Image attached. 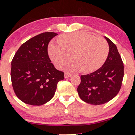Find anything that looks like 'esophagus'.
Here are the masks:
<instances>
[{"mask_svg":"<svg viewBox=\"0 0 135 135\" xmlns=\"http://www.w3.org/2000/svg\"><path fill=\"white\" fill-rule=\"evenodd\" d=\"M71 75V73H70L69 72H67V71H65L64 73V76L65 78H69V77H70Z\"/></svg>","mask_w":135,"mask_h":135,"instance_id":"esophagus-1","label":"esophagus"}]
</instances>
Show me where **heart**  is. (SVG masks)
Returning a JSON list of instances; mask_svg holds the SVG:
<instances>
[{
    "label": "heart",
    "mask_w": 135,
    "mask_h": 135,
    "mask_svg": "<svg viewBox=\"0 0 135 135\" xmlns=\"http://www.w3.org/2000/svg\"><path fill=\"white\" fill-rule=\"evenodd\" d=\"M59 43H51L49 47L50 57L59 69L70 59L71 54L74 61L68 65L70 70L91 72L104 64L109 54V44L105 39L84 32L66 34L59 39Z\"/></svg>",
    "instance_id": "heart-1"
}]
</instances>
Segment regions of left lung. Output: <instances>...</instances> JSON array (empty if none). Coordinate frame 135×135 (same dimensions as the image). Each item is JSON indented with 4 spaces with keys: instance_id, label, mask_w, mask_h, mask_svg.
<instances>
[{
    "instance_id": "obj_1",
    "label": "left lung",
    "mask_w": 135,
    "mask_h": 135,
    "mask_svg": "<svg viewBox=\"0 0 135 135\" xmlns=\"http://www.w3.org/2000/svg\"><path fill=\"white\" fill-rule=\"evenodd\" d=\"M109 46L108 57L101 67L81 75L77 91L83 101L100 105L112 99L121 88L124 75L123 63L115 44L105 37Z\"/></svg>"
}]
</instances>
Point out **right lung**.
<instances>
[{
	"instance_id": "obj_1",
	"label": "right lung",
	"mask_w": 135,
	"mask_h": 135,
	"mask_svg": "<svg viewBox=\"0 0 135 135\" xmlns=\"http://www.w3.org/2000/svg\"><path fill=\"white\" fill-rule=\"evenodd\" d=\"M57 34L45 32L21 45L12 61L10 76L13 91L25 104L41 105L49 101L64 73L51 63L48 44Z\"/></svg>"
}]
</instances>
